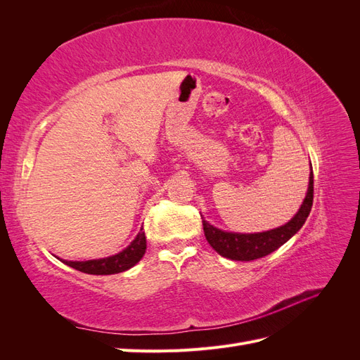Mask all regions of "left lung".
Segmentation results:
<instances>
[{"label": "left lung", "mask_w": 360, "mask_h": 360, "mask_svg": "<svg viewBox=\"0 0 360 360\" xmlns=\"http://www.w3.org/2000/svg\"><path fill=\"white\" fill-rule=\"evenodd\" d=\"M314 201V174L311 167L308 192L304 197L299 212L294 214L292 219L285 225L278 226L275 230L254 233V234H242V233H228L219 228L210 225L202 219V228L207 242L216 250L217 254L236 259V261H252L263 258L281 248L285 242L296 234L303 226L309 212L312 209Z\"/></svg>", "instance_id": "obj_1"}]
</instances>
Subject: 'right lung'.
<instances>
[{"label": "right lung", "mask_w": 360, "mask_h": 360, "mask_svg": "<svg viewBox=\"0 0 360 360\" xmlns=\"http://www.w3.org/2000/svg\"><path fill=\"white\" fill-rule=\"evenodd\" d=\"M147 249L146 233L141 228V231L135 237V240L130 243L122 252H118L112 257L99 258V259H89V261H68L61 259L64 264H68L76 270L84 271L89 275H115L122 274L124 270L134 267L138 261L144 257Z\"/></svg>", "instance_id": "add662e5"}]
</instances>
